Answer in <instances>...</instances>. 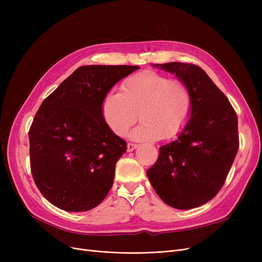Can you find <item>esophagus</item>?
Instances as JSON below:
<instances>
[{"instance_id": "esophagus-1", "label": "esophagus", "mask_w": 262, "mask_h": 262, "mask_svg": "<svg viewBox=\"0 0 262 262\" xmlns=\"http://www.w3.org/2000/svg\"><path fill=\"white\" fill-rule=\"evenodd\" d=\"M137 147H138V144H134V143H128V145H126V149H128V152H132V150Z\"/></svg>"}]
</instances>
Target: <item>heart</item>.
Instances as JSON below:
<instances>
[{"instance_id": "1", "label": "heart", "mask_w": 262, "mask_h": 262, "mask_svg": "<svg viewBox=\"0 0 262 262\" xmlns=\"http://www.w3.org/2000/svg\"><path fill=\"white\" fill-rule=\"evenodd\" d=\"M192 109V95L188 85L178 78L143 71L122 82L121 93H109L102 100V115L109 128L123 137L131 132L138 141L171 139L185 128Z\"/></svg>"}]
</instances>
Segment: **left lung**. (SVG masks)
<instances>
[{
    "mask_svg": "<svg viewBox=\"0 0 262 262\" xmlns=\"http://www.w3.org/2000/svg\"><path fill=\"white\" fill-rule=\"evenodd\" d=\"M156 67L175 73L188 85L192 109L178 139L160 147L147 177L169 207L198 208L217 194L234 163L239 147L237 115L200 67L181 62Z\"/></svg>",
    "mask_w": 262,
    "mask_h": 262,
    "instance_id": "left-lung-1",
    "label": "left lung"
}]
</instances>
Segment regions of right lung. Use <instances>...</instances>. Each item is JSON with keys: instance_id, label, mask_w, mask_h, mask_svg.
<instances>
[{"instance_id": "1", "label": "right lung", "mask_w": 262, "mask_h": 262, "mask_svg": "<svg viewBox=\"0 0 262 262\" xmlns=\"http://www.w3.org/2000/svg\"><path fill=\"white\" fill-rule=\"evenodd\" d=\"M138 66H85L47 97L29 129L30 170L54 207L89 211L105 199L126 142L102 116L110 89Z\"/></svg>"}]
</instances>
